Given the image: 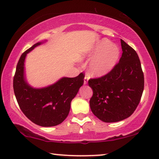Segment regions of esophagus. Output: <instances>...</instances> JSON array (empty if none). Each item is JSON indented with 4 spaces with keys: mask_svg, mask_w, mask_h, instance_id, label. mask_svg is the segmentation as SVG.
Listing matches in <instances>:
<instances>
[{
    "mask_svg": "<svg viewBox=\"0 0 159 159\" xmlns=\"http://www.w3.org/2000/svg\"><path fill=\"white\" fill-rule=\"evenodd\" d=\"M88 79H89V78H88V76H85V78H84V85L87 84V83H88Z\"/></svg>",
    "mask_w": 159,
    "mask_h": 159,
    "instance_id": "esophagus-1",
    "label": "esophagus"
}]
</instances>
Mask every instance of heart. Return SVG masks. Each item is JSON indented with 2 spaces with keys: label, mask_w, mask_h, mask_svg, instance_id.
Segmentation results:
<instances>
[{
  "label": "heart",
  "mask_w": 159,
  "mask_h": 159,
  "mask_svg": "<svg viewBox=\"0 0 159 159\" xmlns=\"http://www.w3.org/2000/svg\"><path fill=\"white\" fill-rule=\"evenodd\" d=\"M120 55L119 48L109 40L102 39L83 54L82 58L93 57L88 64V71L94 77H102L114 69Z\"/></svg>",
  "instance_id": "obj_1"
}]
</instances>
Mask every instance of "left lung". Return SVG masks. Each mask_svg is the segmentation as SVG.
Returning a JSON list of instances; mask_svg holds the SVG:
<instances>
[{"label":"left lung","instance_id":"8db88e82","mask_svg":"<svg viewBox=\"0 0 159 159\" xmlns=\"http://www.w3.org/2000/svg\"><path fill=\"white\" fill-rule=\"evenodd\" d=\"M123 53L111 71L88 85L93 90L90 100L91 111L106 123L120 121L133 114L140 101L144 79L136 51L120 39Z\"/></svg>","mask_w":159,"mask_h":159}]
</instances>
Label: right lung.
Segmentation results:
<instances>
[{
    "instance_id": "obj_1",
    "label": "right lung",
    "mask_w": 159,
    "mask_h": 159,
    "mask_svg": "<svg viewBox=\"0 0 159 159\" xmlns=\"http://www.w3.org/2000/svg\"><path fill=\"white\" fill-rule=\"evenodd\" d=\"M42 42L26 50L19 60L13 79V88L20 109L35 124L52 127L62 123L68 116L71 102L84 82V74L74 78L63 77L54 84L42 88H34L26 82L25 61L26 54Z\"/></svg>"
}]
</instances>
